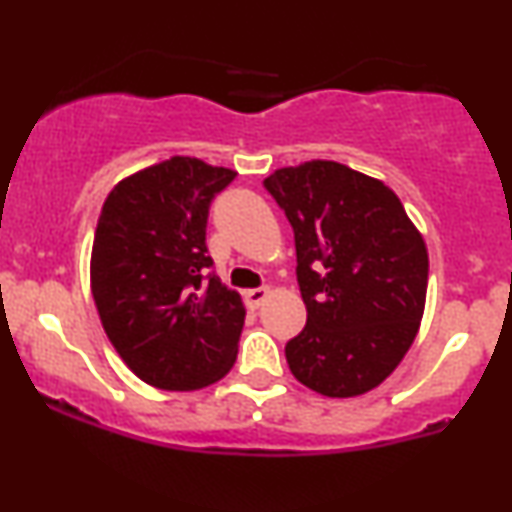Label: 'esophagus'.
I'll return each mask as SVG.
<instances>
[{
  "mask_svg": "<svg viewBox=\"0 0 512 512\" xmlns=\"http://www.w3.org/2000/svg\"><path fill=\"white\" fill-rule=\"evenodd\" d=\"M267 298H269L267 286H262V289H248V291H245V303H248L250 308H260V305L267 301Z\"/></svg>",
  "mask_w": 512,
  "mask_h": 512,
  "instance_id": "34e87169",
  "label": "esophagus"
}]
</instances>
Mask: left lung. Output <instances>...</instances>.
I'll list each match as a JSON object with an SVG mask.
<instances>
[{"mask_svg":"<svg viewBox=\"0 0 512 512\" xmlns=\"http://www.w3.org/2000/svg\"><path fill=\"white\" fill-rule=\"evenodd\" d=\"M296 238V276L308 310L286 344L298 383L356 397L399 366L426 305L428 252L385 182L337 161L279 168L264 180Z\"/></svg>","mask_w":512,"mask_h":512,"instance_id":"8db88e82","label":"left lung"}]
</instances>
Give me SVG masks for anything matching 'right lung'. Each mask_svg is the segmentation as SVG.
Instances as JSON below:
<instances>
[{
  "instance_id": "add662e5",
  "label": "right lung",
  "mask_w": 512,
  "mask_h": 512,
  "mask_svg": "<svg viewBox=\"0 0 512 512\" xmlns=\"http://www.w3.org/2000/svg\"><path fill=\"white\" fill-rule=\"evenodd\" d=\"M236 175L173 156L117 182L101 209L93 301L122 361L161 390H202L236 363L243 301L207 272L209 207Z\"/></svg>"
}]
</instances>
